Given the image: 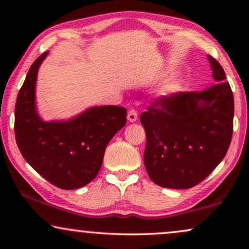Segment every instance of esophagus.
Segmentation results:
<instances>
[{
  "label": "esophagus",
  "instance_id": "esophagus-1",
  "mask_svg": "<svg viewBox=\"0 0 249 249\" xmlns=\"http://www.w3.org/2000/svg\"><path fill=\"white\" fill-rule=\"evenodd\" d=\"M127 119L129 122H136L137 121V111L136 109H129L128 114H127Z\"/></svg>",
  "mask_w": 249,
  "mask_h": 249
}]
</instances>
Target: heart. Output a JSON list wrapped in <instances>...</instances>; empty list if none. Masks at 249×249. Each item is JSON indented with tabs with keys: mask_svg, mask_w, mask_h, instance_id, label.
<instances>
[{
	"mask_svg": "<svg viewBox=\"0 0 249 249\" xmlns=\"http://www.w3.org/2000/svg\"><path fill=\"white\" fill-rule=\"evenodd\" d=\"M179 90V83L176 81H168L161 87V93L163 95H169Z\"/></svg>",
	"mask_w": 249,
	"mask_h": 249,
	"instance_id": "b5f03b06",
	"label": "heart"
}]
</instances>
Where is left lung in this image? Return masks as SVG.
Here are the masks:
<instances>
[{"label":"left lung","instance_id":"obj_1","mask_svg":"<svg viewBox=\"0 0 249 249\" xmlns=\"http://www.w3.org/2000/svg\"><path fill=\"white\" fill-rule=\"evenodd\" d=\"M216 83L201 92L155 100L141 114L146 132L144 163L153 182L189 189L217 167L233 135L234 98L222 66L209 56Z\"/></svg>","mask_w":249,"mask_h":249}]
</instances>
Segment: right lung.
<instances>
[{
  "label": "right lung",
  "mask_w": 249,
  "mask_h": 249,
  "mask_svg": "<svg viewBox=\"0 0 249 249\" xmlns=\"http://www.w3.org/2000/svg\"><path fill=\"white\" fill-rule=\"evenodd\" d=\"M48 52L34 61L15 104L16 144L25 160L50 183L65 190L93 180L109 141L126 124V108L94 107L69 121L44 122L37 114V71Z\"/></svg>",
  "instance_id": "1"
}]
</instances>
